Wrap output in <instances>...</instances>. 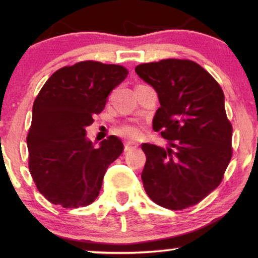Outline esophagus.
Instances as JSON below:
<instances>
[{
    "label": "esophagus",
    "mask_w": 258,
    "mask_h": 258,
    "mask_svg": "<svg viewBox=\"0 0 258 258\" xmlns=\"http://www.w3.org/2000/svg\"><path fill=\"white\" fill-rule=\"evenodd\" d=\"M138 147V143H136V142H126L125 144V152H128V150H132V149H136V148Z\"/></svg>",
    "instance_id": "1"
}]
</instances>
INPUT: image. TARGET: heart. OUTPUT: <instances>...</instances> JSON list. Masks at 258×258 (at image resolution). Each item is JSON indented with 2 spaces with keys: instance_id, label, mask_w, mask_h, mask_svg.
Returning a JSON list of instances; mask_svg holds the SVG:
<instances>
[{
  "instance_id": "b5f03b06",
  "label": "heart",
  "mask_w": 258,
  "mask_h": 258,
  "mask_svg": "<svg viewBox=\"0 0 258 258\" xmlns=\"http://www.w3.org/2000/svg\"><path fill=\"white\" fill-rule=\"evenodd\" d=\"M117 132L120 133V135L122 136H126V137H132V138H136L138 137L139 132L138 130L136 128L135 126H130V125H126V126H121L119 130H117Z\"/></svg>"
}]
</instances>
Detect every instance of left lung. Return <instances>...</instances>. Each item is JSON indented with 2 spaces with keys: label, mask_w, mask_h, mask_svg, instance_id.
<instances>
[{
  "label": "left lung",
  "mask_w": 258,
  "mask_h": 258,
  "mask_svg": "<svg viewBox=\"0 0 258 258\" xmlns=\"http://www.w3.org/2000/svg\"><path fill=\"white\" fill-rule=\"evenodd\" d=\"M159 96L153 128L168 147L143 143L142 172L148 197L170 210L200 203L223 178L232 159V125L217 81L191 60L165 59L136 67ZM174 149L172 150V148Z\"/></svg>",
  "instance_id": "8db88e82"
}]
</instances>
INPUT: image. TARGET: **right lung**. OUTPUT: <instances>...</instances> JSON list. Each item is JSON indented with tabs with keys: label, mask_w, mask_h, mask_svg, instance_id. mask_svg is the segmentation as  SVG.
<instances>
[{
	"label": "right lung",
	"mask_w": 258,
	"mask_h": 258,
	"mask_svg": "<svg viewBox=\"0 0 258 258\" xmlns=\"http://www.w3.org/2000/svg\"><path fill=\"white\" fill-rule=\"evenodd\" d=\"M127 74L121 65L81 61L57 70L41 88L26 143L32 179L49 203L78 209L97 199L106 168L123 144L110 136L96 148L86 127Z\"/></svg>",
	"instance_id": "1"
}]
</instances>
